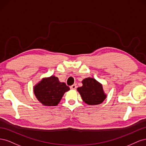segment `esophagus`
<instances>
[{
	"mask_svg": "<svg viewBox=\"0 0 146 146\" xmlns=\"http://www.w3.org/2000/svg\"><path fill=\"white\" fill-rule=\"evenodd\" d=\"M76 88H77V86H76V84H74V85H72L70 86V88L71 90H76Z\"/></svg>",
	"mask_w": 146,
	"mask_h": 146,
	"instance_id": "34e87169",
	"label": "esophagus"
}]
</instances>
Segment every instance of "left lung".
<instances>
[{
  "instance_id": "1",
  "label": "left lung",
  "mask_w": 146,
  "mask_h": 146,
  "mask_svg": "<svg viewBox=\"0 0 146 146\" xmlns=\"http://www.w3.org/2000/svg\"><path fill=\"white\" fill-rule=\"evenodd\" d=\"M82 82L83 86L78 87L77 91L86 104L96 105L103 102L107 96L104 93L101 83L91 77L83 79Z\"/></svg>"
}]
</instances>
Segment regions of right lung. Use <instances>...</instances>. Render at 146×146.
<instances>
[{
	"instance_id": "obj_1",
	"label": "right lung",
	"mask_w": 146,
	"mask_h": 146,
	"mask_svg": "<svg viewBox=\"0 0 146 146\" xmlns=\"http://www.w3.org/2000/svg\"><path fill=\"white\" fill-rule=\"evenodd\" d=\"M70 90L58 78L52 76L44 78L34 86L33 91L37 99L44 106H56L66 91Z\"/></svg>"
}]
</instances>
